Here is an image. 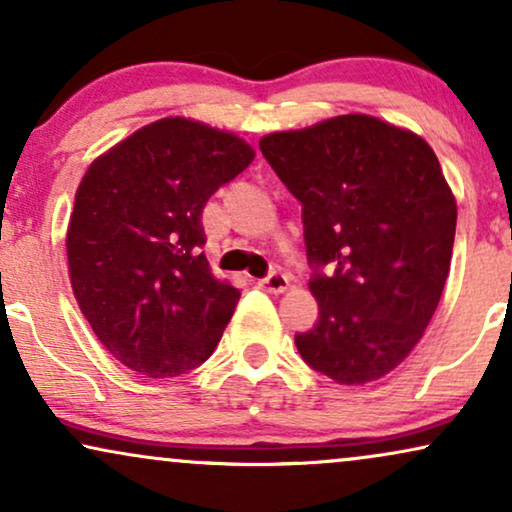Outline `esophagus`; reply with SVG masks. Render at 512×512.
<instances>
[{
	"label": "esophagus",
	"instance_id": "34e87169",
	"mask_svg": "<svg viewBox=\"0 0 512 512\" xmlns=\"http://www.w3.org/2000/svg\"><path fill=\"white\" fill-rule=\"evenodd\" d=\"M257 286H260L262 290H267V293L281 295L283 290L288 288V276L281 274V271H271L267 278H260V281H257Z\"/></svg>",
	"mask_w": 512,
	"mask_h": 512
}]
</instances>
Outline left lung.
Returning a JSON list of instances; mask_svg holds the SVG:
<instances>
[{
    "mask_svg": "<svg viewBox=\"0 0 512 512\" xmlns=\"http://www.w3.org/2000/svg\"><path fill=\"white\" fill-rule=\"evenodd\" d=\"M260 148L302 203L316 267L319 321L297 352L340 385L380 380L423 338L449 276L456 198L435 151L364 113L264 134Z\"/></svg>",
    "mask_w": 512,
    "mask_h": 512,
    "instance_id": "1",
    "label": "left lung"
}]
</instances>
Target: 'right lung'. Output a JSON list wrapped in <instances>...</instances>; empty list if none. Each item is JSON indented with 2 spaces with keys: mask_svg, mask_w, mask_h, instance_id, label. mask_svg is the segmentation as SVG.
Segmentation results:
<instances>
[{
  "mask_svg": "<svg viewBox=\"0 0 512 512\" xmlns=\"http://www.w3.org/2000/svg\"><path fill=\"white\" fill-rule=\"evenodd\" d=\"M252 160L238 134L172 115L87 167L66 234L70 288L122 366L174 378L215 352L241 293L212 274L203 208Z\"/></svg>",
  "mask_w": 512,
  "mask_h": 512,
  "instance_id": "obj_1",
  "label": "right lung"
}]
</instances>
